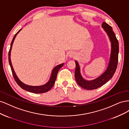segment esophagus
<instances>
[{"instance_id": "1", "label": "esophagus", "mask_w": 129, "mask_h": 129, "mask_svg": "<svg viewBox=\"0 0 129 129\" xmlns=\"http://www.w3.org/2000/svg\"><path fill=\"white\" fill-rule=\"evenodd\" d=\"M69 57H73L75 56V54H74L73 53H71L69 54Z\"/></svg>"}]
</instances>
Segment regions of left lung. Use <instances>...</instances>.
I'll return each instance as SVG.
<instances>
[{
  "mask_svg": "<svg viewBox=\"0 0 129 129\" xmlns=\"http://www.w3.org/2000/svg\"><path fill=\"white\" fill-rule=\"evenodd\" d=\"M102 27L107 33L111 42V52L110 62H109L107 70L102 75L93 80L87 81L82 77L80 73L79 64L78 62L75 61L76 68L75 71V77L76 81L80 87L85 89L93 90L102 87L112 77L117 67L119 53L118 40L116 37L114 31L112 30L111 26L108 25L107 23L103 22Z\"/></svg>",
  "mask_w": 129,
  "mask_h": 129,
  "instance_id": "1",
  "label": "left lung"
}]
</instances>
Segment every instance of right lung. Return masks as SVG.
Wrapping results in <instances>:
<instances>
[{"mask_svg":"<svg viewBox=\"0 0 129 129\" xmlns=\"http://www.w3.org/2000/svg\"><path fill=\"white\" fill-rule=\"evenodd\" d=\"M21 29L19 30L14 36V37L13 38V40H12V42H11V47L10 48L9 52V63L10 65L12 73V75L13 76L15 82H16L19 85V86H20L22 89L25 90H26V91H28L29 92H31L35 93H41L47 92L53 87L54 83H55L58 72V71H59V69L62 67V66H63L64 63H62V64L58 65V66H56V67L53 69L51 75H50V78H49L48 81L44 85H40V86H32V85H27V84L23 83L22 82L20 81V80L18 79V77L16 75V74H15V73L14 71V69L13 68L12 65V63L11 61V58H10L11 50L12 47L13 41L15 39V37H16V36H17V34L19 32H20Z\"/></svg>","mask_w":129,"mask_h":129,"instance_id":"obj_1","label":"right lung"}]
</instances>
